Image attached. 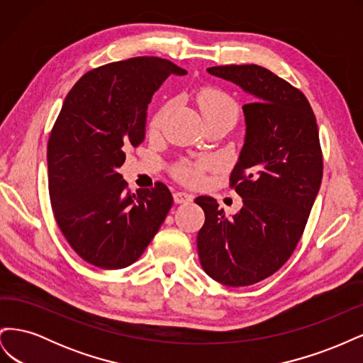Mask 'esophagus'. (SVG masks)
<instances>
[{"label": "esophagus", "instance_id": "1", "mask_svg": "<svg viewBox=\"0 0 363 363\" xmlns=\"http://www.w3.org/2000/svg\"><path fill=\"white\" fill-rule=\"evenodd\" d=\"M192 200H194V195H192V194L183 192V191H179V192L174 194V201L179 203V204H182V203H189V201H192Z\"/></svg>", "mask_w": 363, "mask_h": 363}]
</instances>
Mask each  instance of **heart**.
I'll list each match as a JSON object with an SVG mask.
<instances>
[{
	"instance_id": "b5f03b06",
	"label": "heart",
	"mask_w": 363,
	"mask_h": 363,
	"mask_svg": "<svg viewBox=\"0 0 363 363\" xmlns=\"http://www.w3.org/2000/svg\"><path fill=\"white\" fill-rule=\"evenodd\" d=\"M195 101L199 104L201 115L206 119L216 118V116H223V115H230L235 116L238 113V106L233 101L232 96H228L225 92L216 89V87H203L195 95ZM168 112V106H163L160 111L156 113V116L151 121V128H159L162 124V119L164 118ZM216 164V162L211 157H201L199 160H183L180 163L175 164L174 168V175L179 180L195 184L199 183L203 177V172L206 169H211Z\"/></svg>"
}]
</instances>
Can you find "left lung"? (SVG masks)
I'll use <instances>...</instances> for the list:
<instances>
[{"instance_id":"8db88e82","label":"left lung","mask_w":363,"mask_h":363,"mask_svg":"<svg viewBox=\"0 0 363 363\" xmlns=\"http://www.w3.org/2000/svg\"><path fill=\"white\" fill-rule=\"evenodd\" d=\"M207 72L250 94L242 107L245 142L230 174L242 208L225 216L212 196H199L206 221L196 236L207 276L250 286L272 276L294 252L323 180V151L312 107L301 91L259 65Z\"/></svg>"}]
</instances>
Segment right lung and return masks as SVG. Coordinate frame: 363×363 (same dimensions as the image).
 Here are the masks:
<instances>
[{
    "instance_id": "add662e5",
    "label": "right lung",
    "mask_w": 363,
    "mask_h": 363,
    "mask_svg": "<svg viewBox=\"0 0 363 363\" xmlns=\"http://www.w3.org/2000/svg\"><path fill=\"white\" fill-rule=\"evenodd\" d=\"M171 74L167 59L133 57L86 72L65 98L48 140V188L56 223L83 260L103 269L136 262L174 203L169 189L131 194L119 174L125 151L145 139L147 108Z\"/></svg>"
}]
</instances>
